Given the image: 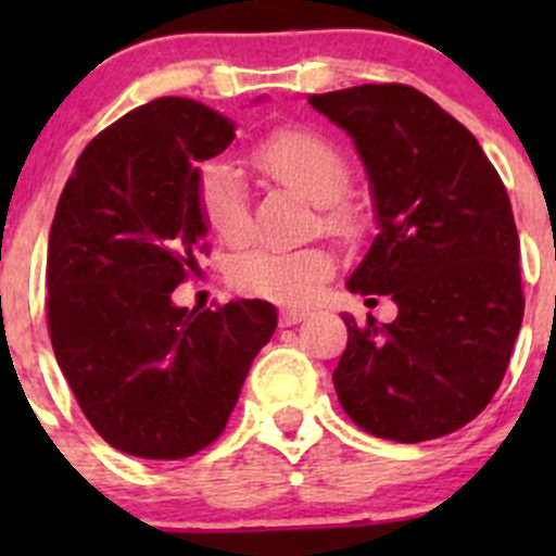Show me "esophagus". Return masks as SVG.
I'll return each mask as SVG.
<instances>
[{"label": "esophagus", "mask_w": 556, "mask_h": 556, "mask_svg": "<svg viewBox=\"0 0 556 556\" xmlns=\"http://www.w3.org/2000/svg\"><path fill=\"white\" fill-rule=\"evenodd\" d=\"M304 317V309H282L279 312V325H282V328H290V325H299Z\"/></svg>", "instance_id": "obj_1"}]
</instances>
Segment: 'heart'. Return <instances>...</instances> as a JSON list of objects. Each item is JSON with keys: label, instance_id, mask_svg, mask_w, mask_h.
<instances>
[{"label": "heart", "instance_id": "1", "mask_svg": "<svg viewBox=\"0 0 556 556\" xmlns=\"http://www.w3.org/2000/svg\"><path fill=\"white\" fill-rule=\"evenodd\" d=\"M255 159L277 182L325 210L323 220L330 231H344L346 215L339 204L350 190V166L328 139L304 128H285L257 148ZM195 199L206 228L223 244L239 247L250 239L244 174L233 161L215 159L201 166ZM330 271L333 255L325 247L250 250L233 261L231 285L239 293L295 306L306 304Z\"/></svg>", "mask_w": 556, "mask_h": 556}]
</instances>
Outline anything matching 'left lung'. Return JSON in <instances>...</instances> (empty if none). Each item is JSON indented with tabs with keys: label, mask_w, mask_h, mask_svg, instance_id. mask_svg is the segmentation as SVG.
I'll return each mask as SVG.
<instances>
[{
	"label": "left lung",
	"mask_w": 556,
	"mask_h": 556,
	"mask_svg": "<svg viewBox=\"0 0 556 556\" xmlns=\"http://www.w3.org/2000/svg\"><path fill=\"white\" fill-rule=\"evenodd\" d=\"M309 104L350 134L371 185L379 233L346 290L397 306L366 328L344 314L336 395L377 439L454 433L501 387L525 314L506 185L473 134L417 88L355 86Z\"/></svg>",
	"instance_id": "1"
}]
</instances>
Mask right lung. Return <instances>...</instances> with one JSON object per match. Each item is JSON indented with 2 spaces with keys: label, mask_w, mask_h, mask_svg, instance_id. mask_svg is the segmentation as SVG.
<instances>
[{
  "label": "right lung",
  "mask_w": 556,
  "mask_h": 556,
  "mask_svg": "<svg viewBox=\"0 0 556 556\" xmlns=\"http://www.w3.org/2000/svg\"><path fill=\"white\" fill-rule=\"evenodd\" d=\"M263 102V99H255ZM237 126L193 99L161 97L104 128L77 159L48 239L55 361L117 452L182 459L226 428L252 361L277 330L268 301L193 309L172 301L199 271L206 223L199 164Z\"/></svg>",
  "instance_id": "1"
}]
</instances>
